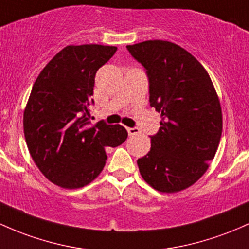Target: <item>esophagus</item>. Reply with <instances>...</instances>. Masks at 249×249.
Masks as SVG:
<instances>
[{
	"instance_id": "1",
	"label": "esophagus",
	"mask_w": 249,
	"mask_h": 249,
	"mask_svg": "<svg viewBox=\"0 0 249 249\" xmlns=\"http://www.w3.org/2000/svg\"><path fill=\"white\" fill-rule=\"evenodd\" d=\"M127 133H129L130 136H135L137 135V133H139V129H137V127H127Z\"/></svg>"
}]
</instances>
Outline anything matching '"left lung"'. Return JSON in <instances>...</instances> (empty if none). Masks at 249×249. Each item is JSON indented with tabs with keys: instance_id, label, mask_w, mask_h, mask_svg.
<instances>
[{
	"instance_id": "1",
	"label": "left lung",
	"mask_w": 249,
	"mask_h": 249,
	"mask_svg": "<svg viewBox=\"0 0 249 249\" xmlns=\"http://www.w3.org/2000/svg\"><path fill=\"white\" fill-rule=\"evenodd\" d=\"M145 67L150 105L160 112V127L150 151L139 158L142 177L160 193L191 187L208 170L222 133V110L212 79L197 59L170 41L126 46Z\"/></svg>"
}]
</instances>
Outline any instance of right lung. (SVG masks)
I'll list each match as a JSON object with an SVG mask.
<instances>
[{"label": "right lung", "mask_w": 249, "mask_h": 249, "mask_svg": "<svg viewBox=\"0 0 249 249\" xmlns=\"http://www.w3.org/2000/svg\"><path fill=\"white\" fill-rule=\"evenodd\" d=\"M116 51L114 46H66L33 85L23 111L24 138L39 170L58 187L89 184L106 164V147L127 138L122 125L89 122L95 73Z\"/></svg>", "instance_id": "add662e5"}]
</instances>
